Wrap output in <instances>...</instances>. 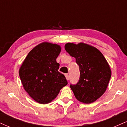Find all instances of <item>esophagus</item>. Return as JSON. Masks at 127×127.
I'll list each match as a JSON object with an SVG mask.
<instances>
[{
	"mask_svg": "<svg viewBox=\"0 0 127 127\" xmlns=\"http://www.w3.org/2000/svg\"><path fill=\"white\" fill-rule=\"evenodd\" d=\"M65 78H66V79L67 80H69V75L68 74H65Z\"/></svg>",
	"mask_w": 127,
	"mask_h": 127,
	"instance_id": "1",
	"label": "esophagus"
}]
</instances>
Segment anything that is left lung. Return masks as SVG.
Wrapping results in <instances>:
<instances>
[{
  "instance_id": "left-lung-1",
  "label": "left lung",
  "mask_w": 127,
  "mask_h": 127,
  "mask_svg": "<svg viewBox=\"0 0 127 127\" xmlns=\"http://www.w3.org/2000/svg\"><path fill=\"white\" fill-rule=\"evenodd\" d=\"M64 47L79 66V80L70 86L75 98L86 104L94 102L106 90L111 76L106 59L97 49L84 43H68Z\"/></svg>"
}]
</instances>
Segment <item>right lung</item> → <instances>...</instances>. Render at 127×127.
Listing matches in <instances>:
<instances>
[{
  "mask_svg": "<svg viewBox=\"0 0 127 127\" xmlns=\"http://www.w3.org/2000/svg\"><path fill=\"white\" fill-rule=\"evenodd\" d=\"M60 52L59 45L41 43L29 53L20 67L19 76L24 89L38 103L51 102L68 84L56 62Z\"/></svg>",
  "mask_w": 127,
  "mask_h": 127,
  "instance_id": "add662e5",
  "label": "right lung"
}]
</instances>
